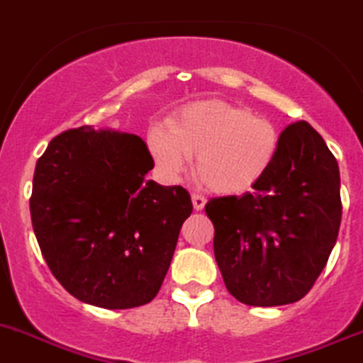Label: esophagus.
Here are the masks:
<instances>
[{"instance_id":"1","label":"esophagus","mask_w":363,"mask_h":363,"mask_svg":"<svg viewBox=\"0 0 363 363\" xmlns=\"http://www.w3.org/2000/svg\"><path fill=\"white\" fill-rule=\"evenodd\" d=\"M191 202H193V207H195V211H202L203 206H206V196L199 195V193H193Z\"/></svg>"}]
</instances>
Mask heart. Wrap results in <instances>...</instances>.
Instances as JSON below:
<instances>
[{"mask_svg": "<svg viewBox=\"0 0 363 363\" xmlns=\"http://www.w3.org/2000/svg\"><path fill=\"white\" fill-rule=\"evenodd\" d=\"M149 145L157 164L179 174L184 157L195 161V175L214 193L252 188L267 172L279 150V131L266 117L225 101L186 106L168 128L154 129Z\"/></svg>", "mask_w": 363, "mask_h": 363, "instance_id": "obj_1", "label": "heart"}]
</instances>
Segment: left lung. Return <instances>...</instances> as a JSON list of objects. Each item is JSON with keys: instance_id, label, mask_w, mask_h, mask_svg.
<instances>
[{"instance_id": "obj_1", "label": "left lung", "mask_w": 363, "mask_h": 363, "mask_svg": "<svg viewBox=\"0 0 363 363\" xmlns=\"http://www.w3.org/2000/svg\"><path fill=\"white\" fill-rule=\"evenodd\" d=\"M252 188L206 203L218 267L241 303H294L312 289L339 235V164L308 122H294Z\"/></svg>"}]
</instances>
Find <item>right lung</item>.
Instances as JSON below:
<instances>
[{
	"instance_id": "add662e5",
	"label": "right lung",
	"mask_w": 363,
	"mask_h": 363,
	"mask_svg": "<svg viewBox=\"0 0 363 363\" xmlns=\"http://www.w3.org/2000/svg\"><path fill=\"white\" fill-rule=\"evenodd\" d=\"M152 168L140 136L92 125L60 133L38 157L33 232L55 279L83 303L118 311L160 293L193 203L181 186L149 181Z\"/></svg>"
}]
</instances>
